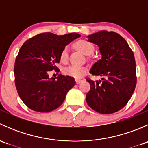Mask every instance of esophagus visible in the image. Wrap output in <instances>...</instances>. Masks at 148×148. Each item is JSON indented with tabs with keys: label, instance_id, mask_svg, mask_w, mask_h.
<instances>
[{
	"label": "esophagus",
	"instance_id": "34e87169",
	"mask_svg": "<svg viewBox=\"0 0 148 148\" xmlns=\"http://www.w3.org/2000/svg\"><path fill=\"white\" fill-rule=\"evenodd\" d=\"M82 79H76V83L77 84H80L82 82Z\"/></svg>",
	"mask_w": 148,
	"mask_h": 148
}]
</instances>
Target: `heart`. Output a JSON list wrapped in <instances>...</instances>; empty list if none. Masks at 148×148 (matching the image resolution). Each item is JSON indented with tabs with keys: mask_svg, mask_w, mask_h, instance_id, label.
<instances>
[{
	"mask_svg": "<svg viewBox=\"0 0 148 148\" xmlns=\"http://www.w3.org/2000/svg\"><path fill=\"white\" fill-rule=\"evenodd\" d=\"M75 47L84 55H90L93 53L95 48L93 45L86 40H80L75 44ZM62 62H66L68 59V49L66 47L62 50L60 55ZM66 75L75 79L81 78L86 72V69L81 66H69L64 70Z\"/></svg>",
	"mask_w": 148,
	"mask_h": 148,
	"instance_id": "obj_1",
	"label": "heart"
}]
</instances>
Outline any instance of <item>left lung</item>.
<instances>
[{
    "instance_id": "1",
    "label": "left lung",
    "mask_w": 148,
    "mask_h": 148,
    "mask_svg": "<svg viewBox=\"0 0 148 148\" xmlns=\"http://www.w3.org/2000/svg\"><path fill=\"white\" fill-rule=\"evenodd\" d=\"M98 46L102 58L92 65L90 74L101 80L87 79L90 90L86 94L88 105L101 114H112L123 108L136 86V64L133 52L120 34L100 31L86 36Z\"/></svg>"
}]
</instances>
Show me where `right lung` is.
Returning a JSON list of instances; mask_svg holds the SVG:
<instances>
[{"instance_id":"obj_1","label":"right lung","mask_w":148,"mask_h":148,"mask_svg":"<svg viewBox=\"0 0 148 148\" xmlns=\"http://www.w3.org/2000/svg\"><path fill=\"white\" fill-rule=\"evenodd\" d=\"M80 36L77 33L61 36L42 33L22 45L15 62V84L19 97L28 108L49 112L63 103L75 80L62 74L49 78L48 72L57 69L55 64L60 62L62 50Z\"/></svg>"}]
</instances>
